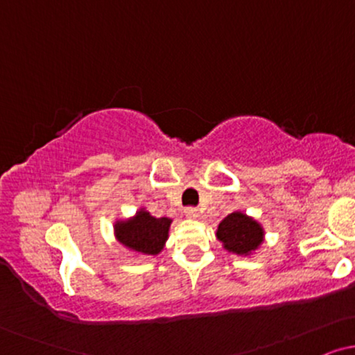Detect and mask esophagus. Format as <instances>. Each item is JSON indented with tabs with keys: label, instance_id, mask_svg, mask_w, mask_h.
<instances>
[{
	"label": "esophagus",
	"instance_id": "obj_1",
	"mask_svg": "<svg viewBox=\"0 0 355 355\" xmlns=\"http://www.w3.org/2000/svg\"><path fill=\"white\" fill-rule=\"evenodd\" d=\"M185 215L189 218H193V220H197V218H200V211H198V209H193V207H190V209H187L185 210Z\"/></svg>",
	"mask_w": 355,
	"mask_h": 355
}]
</instances>
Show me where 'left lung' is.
<instances>
[{"label":"left lung","instance_id":"left-lung-1","mask_svg":"<svg viewBox=\"0 0 355 355\" xmlns=\"http://www.w3.org/2000/svg\"><path fill=\"white\" fill-rule=\"evenodd\" d=\"M215 235L227 252L239 257H252L266 240L262 223L243 214L242 210H235L227 215L218 223Z\"/></svg>","mask_w":355,"mask_h":355}]
</instances>
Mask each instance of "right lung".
<instances>
[{
	"label": "right lung",
	"mask_w": 355,
	"mask_h": 355,
	"mask_svg": "<svg viewBox=\"0 0 355 355\" xmlns=\"http://www.w3.org/2000/svg\"><path fill=\"white\" fill-rule=\"evenodd\" d=\"M170 225L172 218H157L141 207L133 217L118 218L113 223V234L116 242L135 257L158 255L168 240Z\"/></svg>",
	"instance_id": "1"
}]
</instances>
